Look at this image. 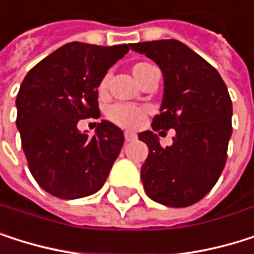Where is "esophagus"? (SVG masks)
<instances>
[{
  "instance_id": "esophagus-1",
  "label": "esophagus",
  "mask_w": 254,
  "mask_h": 254,
  "mask_svg": "<svg viewBox=\"0 0 254 254\" xmlns=\"http://www.w3.org/2000/svg\"><path fill=\"white\" fill-rule=\"evenodd\" d=\"M124 136H126V141H127V142L134 141V139H136V133H133V131H126Z\"/></svg>"
}]
</instances>
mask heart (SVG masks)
<instances>
[{
	"label": "heart",
	"mask_w": 254,
	"mask_h": 254,
	"mask_svg": "<svg viewBox=\"0 0 254 254\" xmlns=\"http://www.w3.org/2000/svg\"><path fill=\"white\" fill-rule=\"evenodd\" d=\"M150 68H151V65H148V63H136L131 72H133L134 78L139 81L145 74V71ZM106 84H107V78H103V81L100 83V91L106 89ZM144 117H145V110L142 107L133 106V104H121L120 103V104L110 106L107 110V118L113 124H117L118 127H123V128H128V130L137 128L141 126L144 121Z\"/></svg>",
	"instance_id": "b5f03b06"
}]
</instances>
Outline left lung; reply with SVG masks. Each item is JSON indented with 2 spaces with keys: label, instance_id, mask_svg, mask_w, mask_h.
<instances>
[{
  "label": "left lung",
  "instance_id": "left-lung-1",
  "mask_svg": "<svg viewBox=\"0 0 254 254\" xmlns=\"http://www.w3.org/2000/svg\"><path fill=\"white\" fill-rule=\"evenodd\" d=\"M130 48L151 59L163 74L160 115L153 118V130H176L173 145L165 148L153 131L139 133L148 145L141 168L144 189L160 204L191 206L213 188L226 165L232 136L227 86L217 69L176 39Z\"/></svg>",
  "mask_w": 254,
  "mask_h": 254
}]
</instances>
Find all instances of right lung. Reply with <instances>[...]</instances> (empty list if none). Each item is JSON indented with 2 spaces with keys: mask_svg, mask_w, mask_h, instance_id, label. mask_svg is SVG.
I'll list each match as a JSON object with an SVG mask.
<instances>
[{
  "mask_svg": "<svg viewBox=\"0 0 254 254\" xmlns=\"http://www.w3.org/2000/svg\"><path fill=\"white\" fill-rule=\"evenodd\" d=\"M130 44L100 47L71 42L25 75L16 97V127L34 180L54 197L95 194L117 160L124 133L103 120L92 137L77 127L98 118V86Z\"/></svg>",
  "mask_w": 254,
  "mask_h": 254,
  "instance_id": "1",
  "label": "right lung"
}]
</instances>
